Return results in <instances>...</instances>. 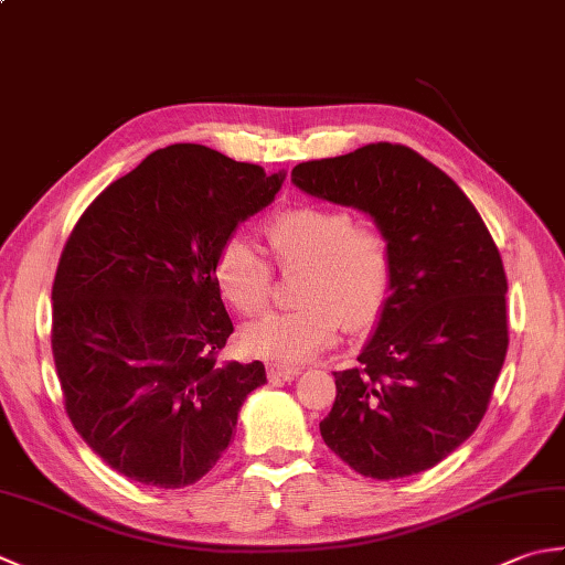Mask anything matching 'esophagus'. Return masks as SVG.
<instances>
[{
  "mask_svg": "<svg viewBox=\"0 0 565 565\" xmlns=\"http://www.w3.org/2000/svg\"><path fill=\"white\" fill-rule=\"evenodd\" d=\"M298 374H301V366H279V364H271L269 366V379L276 381H294Z\"/></svg>",
  "mask_w": 565,
  "mask_h": 565,
  "instance_id": "34e87169",
  "label": "esophagus"
}]
</instances>
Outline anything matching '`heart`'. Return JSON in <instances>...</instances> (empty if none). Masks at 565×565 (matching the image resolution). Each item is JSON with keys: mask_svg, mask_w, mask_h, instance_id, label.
<instances>
[{"mask_svg": "<svg viewBox=\"0 0 565 565\" xmlns=\"http://www.w3.org/2000/svg\"><path fill=\"white\" fill-rule=\"evenodd\" d=\"M271 255L284 269L303 267L294 310H274L245 330L252 354L298 364L326 350L342 330L376 326L393 289L386 233L354 223L344 209L291 206L264 225ZM223 298L245 316L259 313L271 294V264L245 235L223 239L213 262Z\"/></svg>", "mask_w": 565, "mask_h": 565, "instance_id": "1", "label": "heart"}]
</instances>
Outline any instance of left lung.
Returning a JSON list of instances; mask_svg holds the SVG:
<instances>
[{"instance_id": "obj_1", "label": "left lung", "mask_w": 565, "mask_h": 565, "mask_svg": "<svg viewBox=\"0 0 565 565\" xmlns=\"http://www.w3.org/2000/svg\"><path fill=\"white\" fill-rule=\"evenodd\" d=\"M310 196L369 213L393 252V289L359 366L334 371L320 435L356 473L393 481L473 435L508 354V276L476 206L423 154L371 142L294 167Z\"/></svg>"}]
</instances>
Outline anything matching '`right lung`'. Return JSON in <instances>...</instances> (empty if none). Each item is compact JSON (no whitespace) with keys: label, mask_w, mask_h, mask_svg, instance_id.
I'll list each match as a JSON object with an SVG mask.
<instances>
[{"label":"right lung","mask_w":565,"mask_h":565,"mask_svg":"<svg viewBox=\"0 0 565 565\" xmlns=\"http://www.w3.org/2000/svg\"><path fill=\"white\" fill-rule=\"evenodd\" d=\"M284 172L179 142L148 154L82 213L53 281V359L77 435L152 488L206 476L233 439L262 362L215 364L233 332L218 247L274 201Z\"/></svg>","instance_id":"1"}]
</instances>
